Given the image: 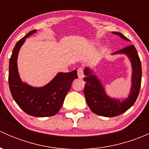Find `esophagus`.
Instances as JSON below:
<instances>
[{
	"instance_id": "34e87169",
	"label": "esophagus",
	"mask_w": 149,
	"mask_h": 149,
	"mask_svg": "<svg viewBox=\"0 0 149 149\" xmlns=\"http://www.w3.org/2000/svg\"><path fill=\"white\" fill-rule=\"evenodd\" d=\"M78 71V76H79V79H83L84 75V70L82 68H79L77 70Z\"/></svg>"
}]
</instances>
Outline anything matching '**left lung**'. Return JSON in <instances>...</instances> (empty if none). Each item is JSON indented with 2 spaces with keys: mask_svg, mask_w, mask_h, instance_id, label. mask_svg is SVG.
<instances>
[{
  "mask_svg": "<svg viewBox=\"0 0 149 149\" xmlns=\"http://www.w3.org/2000/svg\"><path fill=\"white\" fill-rule=\"evenodd\" d=\"M113 34H118L125 40H128L122 33L114 31ZM126 54L131 61L133 67L132 73V87L128 98L120 102L119 100L109 98L105 94L104 88L97 76L92 74L91 70L86 68L84 69L85 77L84 81H86L84 88V96L87 104L94 113L103 117H115L121 115L130 109L136 102L139 94L141 84V63L139 54L134 45H131L123 49L116 51L114 54Z\"/></svg>",
  "mask_w": 149,
  "mask_h": 149,
  "instance_id": "8db88e82",
  "label": "left lung"
}]
</instances>
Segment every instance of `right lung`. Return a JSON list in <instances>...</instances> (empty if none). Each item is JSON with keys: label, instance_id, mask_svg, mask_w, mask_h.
Here are the masks:
<instances>
[{"label": "right lung", "instance_id": "right-lung-1", "mask_svg": "<svg viewBox=\"0 0 149 149\" xmlns=\"http://www.w3.org/2000/svg\"><path fill=\"white\" fill-rule=\"evenodd\" d=\"M36 32L29 31L16 42L9 61L8 84L11 95L19 107L26 114L34 117H50L56 115L63 104L71 84L77 79V70L59 73L47 85L34 88L23 83L17 69V57L25 38Z\"/></svg>", "mask_w": 149, "mask_h": 149}]
</instances>
